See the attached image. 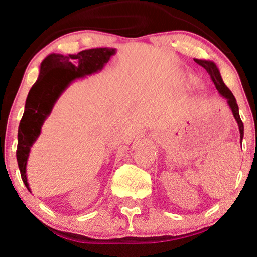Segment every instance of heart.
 <instances>
[{"instance_id": "heart-1", "label": "heart", "mask_w": 257, "mask_h": 257, "mask_svg": "<svg viewBox=\"0 0 257 257\" xmlns=\"http://www.w3.org/2000/svg\"><path fill=\"white\" fill-rule=\"evenodd\" d=\"M189 83L195 84V83H196V81H195V78H189Z\"/></svg>"}]
</instances>
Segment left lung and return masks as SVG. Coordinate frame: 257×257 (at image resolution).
<instances>
[{"label":"left lung","instance_id":"8db88e82","mask_svg":"<svg viewBox=\"0 0 257 257\" xmlns=\"http://www.w3.org/2000/svg\"><path fill=\"white\" fill-rule=\"evenodd\" d=\"M194 61L197 64H200L201 67H203L204 69L207 70V73L210 75L211 81L214 82L215 87H216V89L218 90V93L221 94V96H223L225 100H227V103L229 105V108L231 109L232 115H234L236 122H237L238 129H240V139H241V141H242V139H243V131H244V128H243V123H242V121H241L240 112H238V105H237V103H236V98L234 97V95H232L231 91L229 90V88L224 84L223 80H222L220 70H218V68L216 67V64H215L214 62H211V61H207V60L194 59Z\"/></svg>","mask_w":257,"mask_h":257}]
</instances>
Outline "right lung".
<instances>
[{
	"label": "right lung",
	"mask_w": 257,
	"mask_h": 257,
	"mask_svg": "<svg viewBox=\"0 0 257 257\" xmlns=\"http://www.w3.org/2000/svg\"><path fill=\"white\" fill-rule=\"evenodd\" d=\"M114 54L112 48H94L67 56L50 54L42 61L39 78L27 97L17 134L16 159L22 181L29 191L26 167L30 147L39 138L43 122L49 116L55 102L74 80L102 70Z\"/></svg>",
	"instance_id": "obj_1"
}]
</instances>
